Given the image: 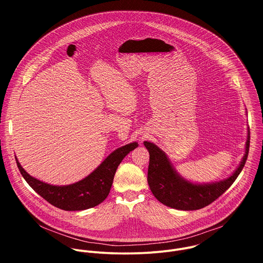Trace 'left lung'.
I'll use <instances>...</instances> for the list:
<instances>
[{"label":"left lung","instance_id":"1","mask_svg":"<svg viewBox=\"0 0 263 263\" xmlns=\"http://www.w3.org/2000/svg\"><path fill=\"white\" fill-rule=\"evenodd\" d=\"M149 154L147 183L154 197L163 205L178 210H198L220 197L242 171L250 147V130L246 141L245 155L236 170L228 177L209 183H196L183 178L174 167L164 151L155 143L143 141Z\"/></svg>","mask_w":263,"mask_h":263}]
</instances>
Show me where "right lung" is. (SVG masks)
<instances>
[{
	"label": "right lung",
	"mask_w": 263,
	"mask_h": 263,
	"mask_svg": "<svg viewBox=\"0 0 263 263\" xmlns=\"http://www.w3.org/2000/svg\"><path fill=\"white\" fill-rule=\"evenodd\" d=\"M137 146L134 141L117 148L87 177L68 185H52L36 179L23 168L16 157L15 160L24 179L46 201L62 210L79 211L92 208L108 197L118 166Z\"/></svg>",
	"instance_id": "right-lung-1"
}]
</instances>
